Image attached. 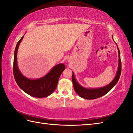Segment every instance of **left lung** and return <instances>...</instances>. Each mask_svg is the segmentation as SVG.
I'll list each match as a JSON object with an SVG mask.
<instances>
[{"label": "left lung", "instance_id": "8db88e82", "mask_svg": "<svg viewBox=\"0 0 133 133\" xmlns=\"http://www.w3.org/2000/svg\"><path fill=\"white\" fill-rule=\"evenodd\" d=\"M118 53H119V64H118V71L117 75L115 76V78L113 79L111 83L108 85L103 87L102 88L100 89H85L84 87H82L76 81L74 77V73H72V81L73 83V86L75 92L80 96L81 97L86 99H94L99 97H101L102 96H103L107 94V92L110 91L113 87L118 82V80L120 78L121 73V69H122V66H121V56H120V51L119 50L118 47Z\"/></svg>", "mask_w": 133, "mask_h": 133}]
</instances>
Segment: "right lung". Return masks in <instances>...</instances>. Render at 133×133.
I'll use <instances>...</instances> for the list:
<instances>
[{
  "mask_svg": "<svg viewBox=\"0 0 133 133\" xmlns=\"http://www.w3.org/2000/svg\"><path fill=\"white\" fill-rule=\"evenodd\" d=\"M23 36L18 41L14 52L13 72L16 83L23 91L27 94L36 98H44L51 94L57 86L59 78L65 69L64 64H59L54 66L51 70L39 79H30L21 74L17 65V52Z\"/></svg>",
  "mask_w": 133,
  "mask_h": 133,
  "instance_id": "add662e5",
  "label": "right lung"
}]
</instances>
